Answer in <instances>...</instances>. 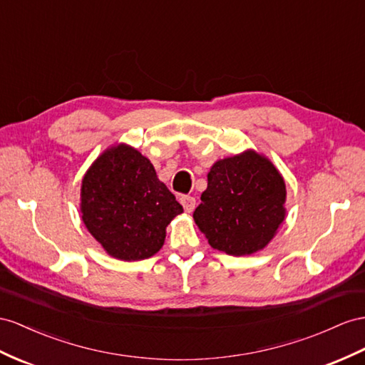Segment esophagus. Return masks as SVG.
<instances>
[{"label":"esophagus","instance_id":"34e87169","mask_svg":"<svg viewBox=\"0 0 365 365\" xmlns=\"http://www.w3.org/2000/svg\"><path fill=\"white\" fill-rule=\"evenodd\" d=\"M180 203L183 205V208L186 212H192L195 208V199L192 195H182L180 197Z\"/></svg>","mask_w":365,"mask_h":365}]
</instances>
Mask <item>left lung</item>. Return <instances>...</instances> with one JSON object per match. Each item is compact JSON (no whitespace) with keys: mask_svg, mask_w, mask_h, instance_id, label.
Returning a JSON list of instances; mask_svg holds the SVG:
<instances>
[{"mask_svg":"<svg viewBox=\"0 0 365 365\" xmlns=\"http://www.w3.org/2000/svg\"><path fill=\"white\" fill-rule=\"evenodd\" d=\"M285 199V182L274 165L245 151L211 166L192 217L214 250L253 255L268 245L284 222Z\"/></svg>","mask_w":365,"mask_h":365,"instance_id":"8db88e82","label":"left lung"}]
</instances>
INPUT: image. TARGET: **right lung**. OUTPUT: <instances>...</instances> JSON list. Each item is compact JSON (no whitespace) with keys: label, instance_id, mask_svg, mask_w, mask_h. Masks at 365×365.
Listing matches in <instances>:
<instances>
[{"label":"right lung","instance_id":"obj_1","mask_svg":"<svg viewBox=\"0 0 365 365\" xmlns=\"http://www.w3.org/2000/svg\"><path fill=\"white\" fill-rule=\"evenodd\" d=\"M81 219L106 253L142 260L163 247L166 227L183 212L153 163L137 149H106L83 177Z\"/></svg>","mask_w":365,"mask_h":365}]
</instances>
